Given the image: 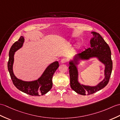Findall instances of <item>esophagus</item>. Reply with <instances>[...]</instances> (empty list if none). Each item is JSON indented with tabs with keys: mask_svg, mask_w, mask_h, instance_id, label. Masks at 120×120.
Masks as SVG:
<instances>
[{
	"mask_svg": "<svg viewBox=\"0 0 120 120\" xmlns=\"http://www.w3.org/2000/svg\"><path fill=\"white\" fill-rule=\"evenodd\" d=\"M60 62L61 63H65L67 62V59H66V58H63V59L61 60Z\"/></svg>",
	"mask_w": 120,
	"mask_h": 120,
	"instance_id": "obj_1",
	"label": "esophagus"
}]
</instances>
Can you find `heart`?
<instances>
[{
    "label": "heart",
    "mask_w": 120,
    "mask_h": 120,
    "mask_svg": "<svg viewBox=\"0 0 120 120\" xmlns=\"http://www.w3.org/2000/svg\"><path fill=\"white\" fill-rule=\"evenodd\" d=\"M76 49H78V46H77L76 47Z\"/></svg>",
    "instance_id": "1"
}]
</instances>
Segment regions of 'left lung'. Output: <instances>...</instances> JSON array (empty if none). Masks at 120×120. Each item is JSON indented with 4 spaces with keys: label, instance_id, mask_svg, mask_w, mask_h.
<instances>
[{
    "label": "left lung",
    "instance_id": "left-lung-1",
    "mask_svg": "<svg viewBox=\"0 0 120 120\" xmlns=\"http://www.w3.org/2000/svg\"><path fill=\"white\" fill-rule=\"evenodd\" d=\"M91 33L93 34V37L90 40V47L85 49L81 53L75 55L73 59L69 61L71 87L77 94L83 96L95 93L105 87L109 82L112 69L109 46L99 33L95 32H91ZM94 57L105 65V78L95 86L83 85L79 81L77 65L82 61Z\"/></svg>",
    "mask_w": 120,
    "mask_h": 120
}]
</instances>
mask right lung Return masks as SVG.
Returning <instances> with one entry per match:
<instances>
[{
  "label": "right lung",
  "mask_w": 120,
  "mask_h": 120,
  "mask_svg": "<svg viewBox=\"0 0 120 120\" xmlns=\"http://www.w3.org/2000/svg\"><path fill=\"white\" fill-rule=\"evenodd\" d=\"M24 42V38L23 36H21L19 40L13 44L9 51L8 68L11 79L16 87L24 93L35 96L43 95L51 90L52 86V76L59 67V63L58 61H55L50 64L37 80L26 81L17 78L13 72L14 55L15 52L23 46Z\"/></svg>",
  "instance_id": "add662e5"
}]
</instances>
